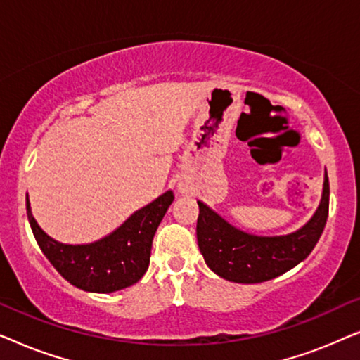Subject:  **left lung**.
I'll use <instances>...</instances> for the list:
<instances>
[{"label":"left lung","mask_w":360,"mask_h":360,"mask_svg":"<svg viewBox=\"0 0 360 360\" xmlns=\"http://www.w3.org/2000/svg\"><path fill=\"white\" fill-rule=\"evenodd\" d=\"M196 239L205 262L221 278L234 283H260L288 272L311 254L321 238L329 210V180L324 172L321 201L308 223L282 236H257L228 223L198 200Z\"/></svg>","instance_id":"obj_1"}]
</instances>
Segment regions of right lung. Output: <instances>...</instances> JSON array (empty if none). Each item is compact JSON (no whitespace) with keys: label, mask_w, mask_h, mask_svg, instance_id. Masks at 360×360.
Instances as JSON below:
<instances>
[{"label":"right lung","mask_w":360,"mask_h":360,"mask_svg":"<svg viewBox=\"0 0 360 360\" xmlns=\"http://www.w3.org/2000/svg\"><path fill=\"white\" fill-rule=\"evenodd\" d=\"M172 201L174 191H165L112 233L88 244H63L51 238L34 219L29 196L26 210L39 248L67 282L85 292L112 293L137 283L147 272L152 239Z\"/></svg>","instance_id":"add662e5"}]
</instances>
